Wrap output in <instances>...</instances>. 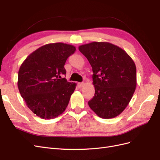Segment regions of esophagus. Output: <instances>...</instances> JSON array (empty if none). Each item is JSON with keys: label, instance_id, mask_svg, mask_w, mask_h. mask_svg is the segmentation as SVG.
<instances>
[{"label": "esophagus", "instance_id": "obj_1", "mask_svg": "<svg viewBox=\"0 0 160 160\" xmlns=\"http://www.w3.org/2000/svg\"><path fill=\"white\" fill-rule=\"evenodd\" d=\"M79 85L80 88H83V87L85 85V83H83V82H82V83H79Z\"/></svg>", "mask_w": 160, "mask_h": 160}]
</instances>
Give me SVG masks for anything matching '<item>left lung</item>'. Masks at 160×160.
Here are the masks:
<instances>
[{"instance_id": "8db88e82", "label": "left lung", "mask_w": 160, "mask_h": 160, "mask_svg": "<svg viewBox=\"0 0 160 160\" xmlns=\"http://www.w3.org/2000/svg\"><path fill=\"white\" fill-rule=\"evenodd\" d=\"M79 50L93 70L95 95L88 105L103 119L117 117L126 108L137 85L136 67L131 57L108 42L81 45Z\"/></svg>"}]
</instances>
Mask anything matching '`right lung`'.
Masks as SVG:
<instances>
[{"label":"right lung","instance_id":"right-lung-1","mask_svg":"<svg viewBox=\"0 0 160 160\" xmlns=\"http://www.w3.org/2000/svg\"><path fill=\"white\" fill-rule=\"evenodd\" d=\"M76 49L62 42L47 44L28 55L20 67L18 88L27 107L42 119L62 114L69 104L77 84L68 82L65 62Z\"/></svg>","mask_w":160,"mask_h":160}]
</instances>
